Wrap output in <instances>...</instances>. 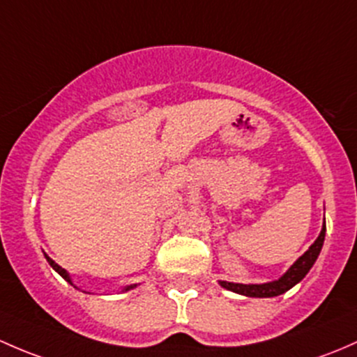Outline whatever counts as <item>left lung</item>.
Returning <instances> with one entry per match:
<instances>
[{"mask_svg":"<svg viewBox=\"0 0 357 357\" xmlns=\"http://www.w3.org/2000/svg\"><path fill=\"white\" fill-rule=\"evenodd\" d=\"M325 232H326V227L323 223V229L319 232L318 238L311 244V248L301 256L292 266L282 275L278 280L273 282H268V284H234V282H220L223 289L227 290H232L235 294H241V296H248V297H275V296H280V294L287 292L289 289H292L294 285L299 284L304 277L307 275V271L311 270V266L314 264V261L318 259L319 251L323 248V241H325Z\"/></svg>","mask_w":357,"mask_h":357,"instance_id":"1","label":"left lung"}]
</instances>
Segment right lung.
Returning <instances> with one entry per match:
<instances>
[{"label": "right lung", "mask_w": 357, "mask_h": 357, "mask_svg": "<svg viewBox=\"0 0 357 357\" xmlns=\"http://www.w3.org/2000/svg\"><path fill=\"white\" fill-rule=\"evenodd\" d=\"M44 256H46V259H47V263H50L51 264V266H53V270L54 271H58V273H60L61 275V277H63L65 278V280H67L68 282V284H72V278H70V275L67 273V270H63V268H61L60 266V264H56V263H54V261L53 259H51L50 258V256H47V255H44ZM73 285V284H72ZM135 287V285H128V287H125L123 290H125V292H127V290H130V289H134Z\"/></svg>", "instance_id": "right-lung-1"}]
</instances>
